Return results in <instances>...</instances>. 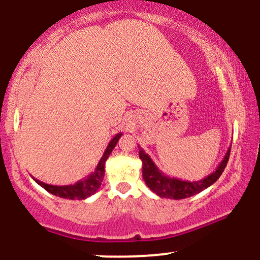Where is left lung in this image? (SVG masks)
<instances>
[{"label":"left lung","mask_w":260,"mask_h":260,"mask_svg":"<svg viewBox=\"0 0 260 260\" xmlns=\"http://www.w3.org/2000/svg\"><path fill=\"white\" fill-rule=\"evenodd\" d=\"M139 157L143 162V178H144L147 186L156 193L161 198L170 199H184L188 197L196 196L202 190L207 189L211 184L215 183L225 170L231 153V148L228 149V153L223 156V160L219 164L215 171L201 181H182L180 178L170 177L160 171L159 168L154 164L151 157L139 147Z\"/></svg>","instance_id":"8db88e82"}]
</instances>
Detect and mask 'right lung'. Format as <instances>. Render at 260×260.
Wrapping results in <instances>:
<instances>
[{"label": "right lung", "mask_w": 260, "mask_h": 260, "mask_svg": "<svg viewBox=\"0 0 260 260\" xmlns=\"http://www.w3.org/2000/svg\"><path fill=\"white\" fill-rule=\"evenodd\" d=\"M122 133L116 134L113 138L110 140L109 145H107L106 150L104 151V155L101 156V159L98 164L96 169H95L94 172H91L88 177H85L84 180H80L76 182L74 184H68V186H52V184L44 183V182L35 180L38 184H40L44 189H46L47 192L51 193V194L56 197H61V198L64 199H78V201H82V199L88 198L96 193V190L99 189L101 186V182L104 180V176H105V162L106 160L109 159L110 154L112 153L113 148L117 144L118 139L121 138Z\"/></svg>", "instance_id": "obj_1"}]
</instances>
